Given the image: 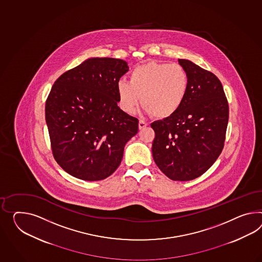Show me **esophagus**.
I'll use <instances>...</instances> for the list:
<instances>
[{
    "instance_id": "34e87169",
    "label": "esophagus",
    "mask_w": 262,
    "mask_h": 262,
    "mask_svg": "<svg viewBox=\"0 0 262 262\" xmlns=\"http://www.w3.org/2000/svg\"><path fill=\"white\" fill-rule=\"evenodd\" d=\"M147 125V122H146V121H143V120H140V121H139V128H140V129H142V128L146 127Z\"/></svg>"
}]
</instances>
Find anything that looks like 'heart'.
Listing matches in <instances>:
<instances>
[{"label": "heart", "mask_w": 262, "mask_h": 262, "mask_svg": "<svg viewBox=\"0 0 262 262\" xmlns=\"http://www.w3.org/2000/svg\"><path fill=\"white\" fill-rule=\"evenodd\" d=\"M188 73L181 64L149 61L133 69L129 81L120 80L117 93L121 109L132 114L141 102L158 119L176 114L186 98Z\"/></svg>", "instance_id": "b5f03b06"}]
</instances>
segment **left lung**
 <instances>
[{"label":"left lung","mask_w":262,"mask_h":262,"mask_svg":"<svg viewBox=\"0 0 262 262\" xmlns=\"http://www.w3.org/2000/svg\"><path fill=\"white\" fill-rule=\"evenodd\" d=\"M189 88L176 114L151 123L152 153L161 172L173 181H192L204 174L224 146L229 105L219 78L191 60L180 59Z\"/></svg>","instance_id":"8db88e82"}]
</instances>
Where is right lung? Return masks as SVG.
<instances>
[{"mask_svg": "<svg viewBox=\"0 0 262 262\" xmlns=\"http://www.w3.org/2000/svg\"><path fill=\"white\" fill-rule=\"evenodd\" d=\"M126 61L91 58L60 75L46 102L55 161L82 181H101L120 166L139 120L118 106L117 83Z\"/></svg>", "mask_w": 262, "mask_h": 262, "instance_id": "add662e5", "label": "right lung"}]
</instances>
